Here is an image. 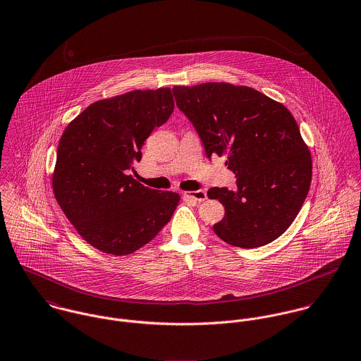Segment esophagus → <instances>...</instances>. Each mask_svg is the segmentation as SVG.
Wrapping results in <instances>:
<instances>
[{
	"label": "esophagus",
	"mask_w": 361,
	"mask_h": 361,
	"mask_svg": "<svg viewBox=\"0 0 361 361\" xmlns=\"http://www.w3.org/2000/svg\"><path fill=\"white\" fill-rule=\"evenodd\" d=\"M184 195L190 200H197V202H202V200H206V192L203 190H198V191H188V192H184Z\"/></svg>",
	"instance_id": "obj_1"
}]
</instances>
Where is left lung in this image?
Here are the masks:
<instances>
[{
  "label": "left lung",
  "instance_id": "1",
  "mask_svg": "<svg viewBox=\"0 0 361 361\" xmlns=\"http://www.w3.org/2000/svg\"><path fill=\"white\" fill-rule=\"evenodd\" d=\"M178 109L195 127L207 158L227 155L234 191L210 188L226 214L213 226L219 238L259 247L282 235L307 197L312 158L290 112L267 95L228 82L173 87Z\"/></svg>",
  "mask_w": 361,
  "mask_h": 361
}]
</instances>
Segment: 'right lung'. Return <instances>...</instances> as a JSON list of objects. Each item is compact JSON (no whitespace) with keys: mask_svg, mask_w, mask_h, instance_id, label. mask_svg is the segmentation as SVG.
Instances as JSON below:
<instances>
[{"mask_svg":"<svg viewBox=\"0 0 361 361\" xmlns=\"http://www.w3.org/2000/svg\"><path fill=\"white\" fill-rule=\"evenodd\" d=\"M174 109L170 88L97 101L69 123L58 145L54 194L94 247L130 255L170 221L180 195L151 190L128 174L149 134Z\"/></svg>","mask_w":361,"mask_h":361,"instance_id":"right-lung-1","label":"right lung"}]
</instances>
